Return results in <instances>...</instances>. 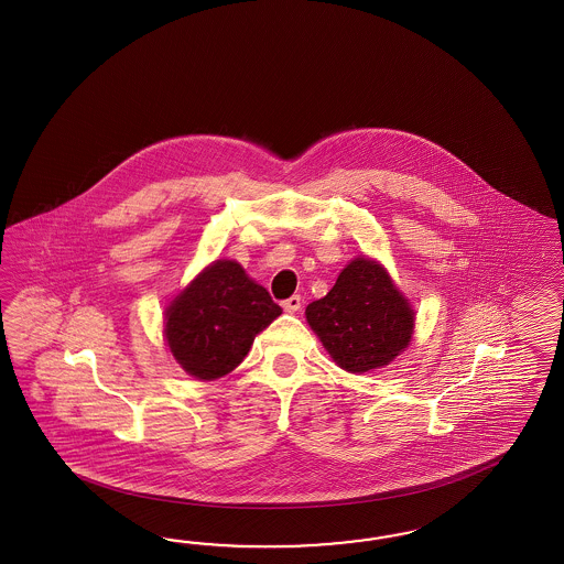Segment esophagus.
I'll return each instance as SVG.
<instances>
[{"mask_svg":"<svg viewBox=\"0 0 564 564\" xmlns=\"http://www.w3.org/2000/svg\"><path fill=\"white\" fill-rule=\"evenodd\" d=\"M281 306H283L285 312L293 314V312H297L302 307V297L300 295H291L290 300H285Z\"/></svg>","mask_w":564,"mask_h":564,"instance_id":"1","label":"esophagus"}]
</instances>
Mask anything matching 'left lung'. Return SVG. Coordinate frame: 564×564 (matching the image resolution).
<instances>
[{"mask_svg":"<svg viewBox=\"0 0 564 564\" xmlns=\"http://www.w3.org/2000/svg\"><path fill=\"white\" fill-rule=\"evenodd\" d=\"M306 318L335 364L351 375L389 366L410 345L415 321L387 269L364 257L306 307Z\"/></svg>","mask_w":564,"mask_h":564,"instance_id":"left-lung-1","label":"left lung"}]
</instances>
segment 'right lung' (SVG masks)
I'll use <instances>...</instances> for the list:
<instances>
[{"label": "right lung", "mask_w": 564, "mask_h": 564, "mask_svg": "<svg viewBox=\"0 0 564 564\" xmlns=\"http://www.w3.org/2000/svg\"><path fill=\"white\" fill-rule=\"evenodd\" d=\"M281 314L236 260H215L165 310L173 358L198 380L236 370L254 337Z\"/></svg>", "instance_id": "1"}]
</instances>
